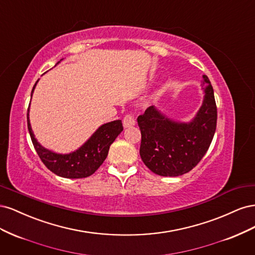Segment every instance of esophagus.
I'll return each mask as SVG.
<instances>
[{
    "instance_id": "1",
    "label": "esophagus",
    "mask_w": 255,
    "mask_h": 255,
    "mask_svg": "<svg viewBox=\"0 0 255 255\" xmlns=\"http://www.w3.org/2000/svg\"><path fill=\"white\" fill-rule=\"evenodd\" d=\"M123 128H130V127H134L136 125V120L133 117L132 115H127L125 118H123Z\"/></svg>"
}]
</instances>
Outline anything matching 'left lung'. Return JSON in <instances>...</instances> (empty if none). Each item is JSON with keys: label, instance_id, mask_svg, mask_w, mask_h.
Returning a JSON list of instances; mask_svg holds the SVG:
<instances>
[{"label": "left lung", "instance_id": "obj_1", "mask_svg": "<svg viewBox=\"0 0 255 255\" xmlns=\"http://www.w3.org/2000/svg\"><path fill=\"white\" fill-rule=\"evenodd\" d=\"M204 97L201 107L189 122L167 117L150 106L137 118L141 132L140 157L152 172L161 176H179L189 172L205 155L217 125L214 89L202 76Z\"/></svg>", "mask_w": 255, "mask_h": 255}]
</instances>
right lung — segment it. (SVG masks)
<instances>
[{"mask_svg": "<svg viewBox=\"0 0 255 255\" xmlns=\"http://www.w3.org/2000/svg\"><path fill=\"white\" fill-rule=\"evenodd\" d=\"M59 63L60 61L57 64ZM38 81L34 85L30 97L33 96ZM29 106L27 110V128L34 148L49 170L58 176L66 177V179H82V177H87L95 173L107 157L111 144L123 130L121 120L105 123L100 127L78 150L67 154L56 153L45 149L37 141L29 122Z\"/></svg>", "mask_w": 255, "mask_h": 255, "instance_id": "right-lung-1", "label": "right lung"}]
</instances>
